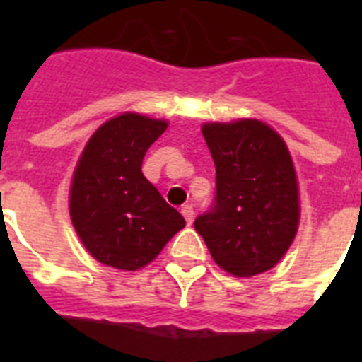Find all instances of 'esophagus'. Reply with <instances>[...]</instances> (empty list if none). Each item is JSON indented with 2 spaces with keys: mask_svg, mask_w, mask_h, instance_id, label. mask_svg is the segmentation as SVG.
<instances>
[{
  "mask_svg": "<svg viewBox=\"0 0 362 362\" xmlns=\"http://www.w3.org/2000/svg\"><path fill=\"white\" fill-rule=\"evenodd\" d=\"M182 216L186 218L187 226H192L193 218H195V210H193L192 204H186V206H182Z\"/></svg>",
  "mask_w": 362,
  "mask_h": 362,
  "instance_id": "1",
  "label": "esophagus"
}]
</instances>
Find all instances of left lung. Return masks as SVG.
Wrapping results in <instances>:
<instances>
[{
    "label": "left lung",
    "instance_id": "1",
    "mask_svg": "<svg viewBox=\"0 0 362 362\" xmlns=\"http://www.w3.org/2000/svg\"><path fill=\"white\" fill-rule=\"evenodd\" d=\"M216 165V197L195 220L218 267L250 278L272 269L297 235L300 206L286 142L259 120L203 125Z\"/></svg>",
    "mask_w": 362,
    "mask_h": 362
}]
</instances>
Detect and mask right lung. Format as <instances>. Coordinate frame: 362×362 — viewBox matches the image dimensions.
I'll return each mask as SVG.
<instances>
[{"mask_svg": "<svg viewBox=\"0 0 362 362\" xmlns=\"http://www.w3.org/2000/svg\"><path fill=\"white\" fill-rule=\"evenodd\" d=\"M165 129V120L124 112L105 122L82 150L71 182L69 214L99 263L142 269L186 226L141 170L144 153Z\"/></svg>", "mask_w": 362, "mask_h": 362, "instance_id": "add662e5", "label": "right lung"}]
</instances>
